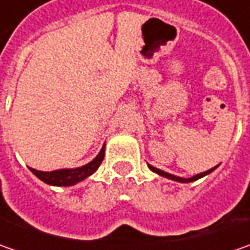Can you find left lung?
I'll return each mask as SVG.
<instances>
[{
  "label": "left lung",
  "instance_id": "obj_1",
  "mask_svg": "<svg viewBox=\"0 0 250 250\" xmlns=\"http://www.w3.org/2000/svg\"><path fill=\"white\" fill-rule=\"evenodd\" d=\"M149 166V168L153 171V172H156V174H159V175H161V177L164 178H168V179H172V181H177V182H182V184H187V182H192V181H197L199 178H203L205 175H207V174H210V172H213L214 169H216L218 166H216V167L210 168V169H207V171H205V172H200V174H196V175H193L192 178H181V177H177V175H172V174H168V172H166V171H161V169H159V168L153 167V166H150V164H147Z\"/></svg>",
  "mask_w": 250,
  "mask_h": 250
}]
</instances>
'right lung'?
Returning <instances> with one entry per match:
<instances>
[{
  "label": "right lung",
  "mask_w": 250,
  "mask_h": 250,
  "mask_svg": "<svg viewBox=\"0 0 250 250\" xmlns=\"http://www.w3.org/2000/svg\"><path fill=\"white\" fill-rule=\"evenodd\" d=\"M104 147L105 145H103L100 153L96 156V159H93L90 163H87L86 166L78 168H63V169H55V171H37L34 168H30V171L33 172L39 179H42L43 182L53 185V187H71L78 182H81L87 177H90L93 172L97 171V168L100 167L101 161L104 159Z\"/></svg>",
  "instance_id": "1"
}]
</instances>
